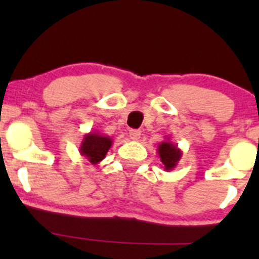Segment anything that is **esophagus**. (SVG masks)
Masks as SVG:
<instances>
[{
	"label": "esophagus",
	"mask_w": 259,
	"mask_h": 259,
	"mask_svg": "<svg viewBox=\"0 0 259 259\" xmlns=\"http://www.w3.org/2000/svg\"><path fill=\"white\" fill-rule=\"evenodd\" d=\"M140 136H141V132L140 130H136V129H132L129 132V138L133 140V141H138L140 139Z\"/></svg>",
	"instance_id": "1"
}]
</instances>
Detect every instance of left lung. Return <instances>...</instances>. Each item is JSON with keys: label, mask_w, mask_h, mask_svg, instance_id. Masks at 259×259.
<instances>
[{"label": "left lung", "mask_w": 259, "mask_h": 259, "mask_svg": "<svg viewBox=\"0 0 259 259\" xmlns=\"http://www.w3.org/2000/svg\"><path fill=\"white\" fill-rule=\"evenodd\" d=\"M157 153H158L160 162L163 164L162 167L167 171L173 170L179 163L181 156H183V152L178 147V145L173 144L169 138H165L164 141H162L158 145Z\"/></svg>", "instance_id": "1"}]
</instances>
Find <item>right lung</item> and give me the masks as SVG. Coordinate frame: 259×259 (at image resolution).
Instances as JSON below:
<instances>
[{
    "instance_id": "obj_1",
    "label": "right lung",
    "mask_w": 259,
    "mask_h": 259,
    "mask_svg": "<svg viewBox=\"0 0 259 259\" xmlns=\"http://www.w3.org/2000/svg\"><path fill=\"white\" fill-rule=\"evenodd\" d=\"M113 144V140L109 136L103 135L100 132H91L86 134L79 147V152L91 164H99L105 159L107 152Z\"/></svg>"
}]
</instances>
